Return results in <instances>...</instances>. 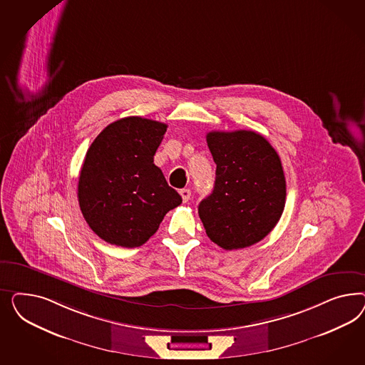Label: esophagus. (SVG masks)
Here are the masks:
<instances>
[{"label": "esophagus", "instance_id": "esophagus-1", "mask_svg": "<svg viewBox=\"0 0 365 365\" xmlns=\"http://www.w3.org/2000/svg\"><path fill=\"white\" fill-rule=\"evenodd\" d=\"M179 194H180V197H182V199H183V202H185V203L188 202V199H190V197H191V191H190L188 188H182V190L179 191Z\"/></svg>", "mask_w": 365, "mask_h": 365}]
</instances>
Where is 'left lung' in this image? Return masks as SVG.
<instances>
[{
	"label": "left lung",
	"instance_id": "8db88e82",
	"mask_svg": "<svg viewBox=\"0 0 365 365\" xmlns=\"http://www.w3.org/2000/svg\"><path fill=\"white\" fill-rule=\"evenodd\" d=\"M206 140L217 165L214 190L198 206L207 237L225 250L259 242L285 207L287 182L279 156L255 131H211Z\"/></svg>",
	"mask_w": 365,
	"mask_h": 365
}]
</instances>
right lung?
Wrapping results in <instances>:
<instances>
[{
	"label": "right lung",
	"mask_w": 365,
	"mask_h": 365,
	"mask_svg": "<svg viewBox=\"0 0 365 365\" xmlns=\"http://www.w3.org/2000/svg\"><path fill=\"white\" fill-rule=\"evenodd\" d=\"M166 130L165 123L130 116L110 123L89 145L78 177V205L106 242L142 246L182 203L154 165Z\"/></svg>",
	"instance_id": "obj_1"
}]
</instances>
